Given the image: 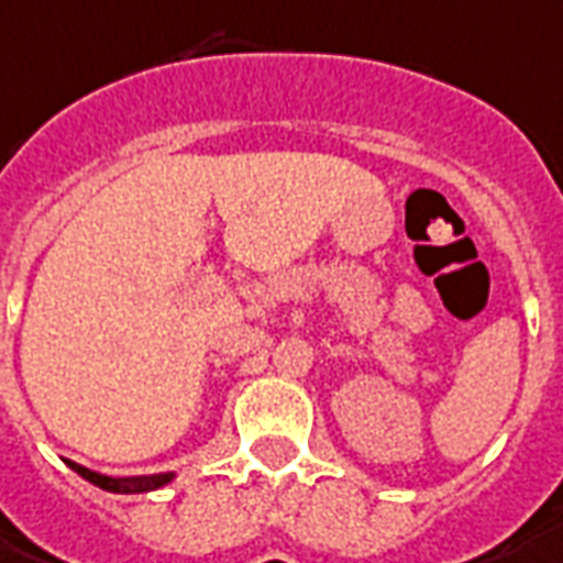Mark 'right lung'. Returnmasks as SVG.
I'll list each match as a JSON object with an SVG mask.
<instances>
[{"mask_svg": "<svg viewBox=\"0 0 563 563\" xmlns=\"http://www.w3.org/2000/svg\"><path fill=\"white\" fill-rule=\"evenodd\" d=\"M69 467L76 470L78 476L87 478L90 485L102 487V490H111V494H146V490H155V487L169 485L176 473H158V476H129V478H114L102 476V473H93V470L81 467L76 461H69Z\"/></svg>", "mask_w": 563, "mask_h": 563, "instance_id": "1", "label": "right lung"}]
</instances>
